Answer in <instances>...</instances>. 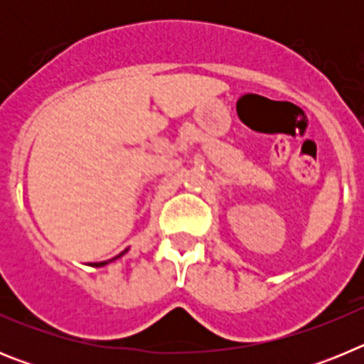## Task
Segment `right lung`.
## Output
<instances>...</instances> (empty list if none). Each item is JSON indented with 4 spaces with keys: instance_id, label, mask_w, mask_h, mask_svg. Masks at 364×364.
Segmentation results:
<instances>
[{
    "instance_id": "add662e5",
    "label": "right lung",
    "mask_w": 364,
    "mask_h": 364,
    "mask_svg": "<svg viewBox=\"0 0 364 364\" xmlns=\"http://www.w3.org/2000/svg\"><path fill=\"white\" fill-rule=\"evenodd\" d=\"M125 252H127V250H125ZM125 252H122L120 255H117V257H114V259H118V257H122ZM114 259H111V260H114ZM111 260H104V262H95V264H92V266H105V264H107V262H111Z\"/></svg>"
}]
</instances>
